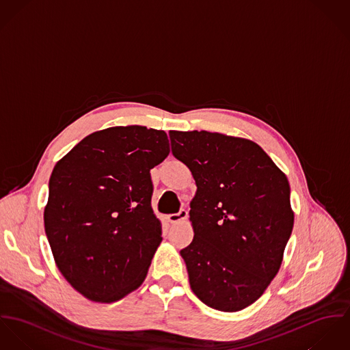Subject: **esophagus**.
<instances>
[{
	"mask_svg": "<svg viewBox=\"0 0 350 350\" xmlns=\"http://www.w3.org/2000/svg\"><path fill=\"white\" fill-rule=\"evenodd\" d=\"M187 217H188V212H187L185 209H180V212L169 215V216H167V221L172 223V224H176V223H178V221L185 220Z\"/></svg>",
	"mask_w": 350,
	"mask_h": 350,
	"instance_id": "1",
	"label": "esophagus"
}]
</instances>
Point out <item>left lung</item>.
<instances>
[{
	"label": "left lung",
	"mask_w": 350,
	"mask_h": 350,
	"mask_svg": "<svg viewBox=\"0 0 350 350\" xmlns=\"http://www.w3.org/2000/svg\"><path fill=\"white\" fill-rule=\"evenodd\" d=\"M172 153L192 172V243L180 251L206 306L239 311L262 297L294 226L284 173L255 142L209 131H169Z\"/></svg>",
	"instance_id": "8db88e82"
}]
</instances>
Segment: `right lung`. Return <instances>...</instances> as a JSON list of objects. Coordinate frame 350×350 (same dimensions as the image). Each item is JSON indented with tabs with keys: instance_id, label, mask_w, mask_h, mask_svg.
<instances>
[{
	"instance_id": "right-lung-1",
	"label": "right lung",
	"mask_w": 350,
	"mask_h": 350,
	"mask_svg": "<svg viewBox=\"0 0 350 350\" xmlns=\"http://www.w3.org/2000/svg\"><path fill=\"white\" fill-rule=\"evenodd\" d=\"M169 152L163 130L117 126L87 135L55 165L45 233L57 269L90 301L116 302L145 280L162 240L150 169Z\"/></svg>"
}]
</instances>
